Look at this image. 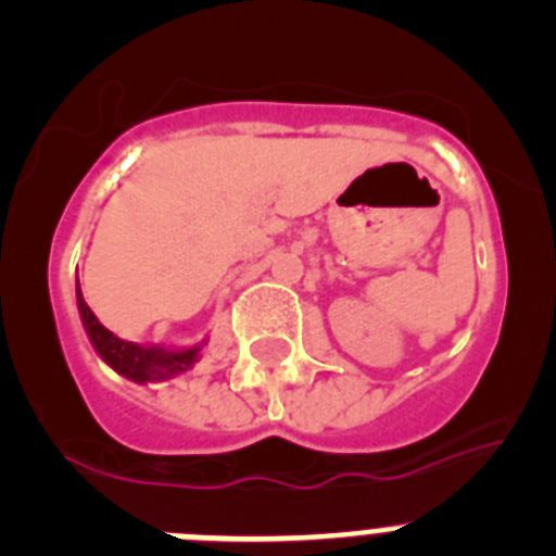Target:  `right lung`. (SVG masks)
I'll use <instances>...</instances> for the list:
<instances>
[{
  "label": "right lung",
  "instance_id": "obj_1",
  "mask_svg": "<svg viewBox=\"0 0 556 556\" xmlns=\"http://www.w3.org/2000/svg\"><path fill=\"white\" fill-rule=\"evenodd\" d=\"M77 308H80L83 328H86L88 339H91V345L100 353L102 362L113 367L119 376L136 381V384L169 381V378L180 376V372H186L198 362L200 345L184 348V351H169V348L161 345H136V342H127V339H119L116 333L108 331L97 320V314L88 308V303L83 301L80 281H77Z\"/></svg>",
  "mask_w": 556,
  "mask_h": 556
}]
</instances>
